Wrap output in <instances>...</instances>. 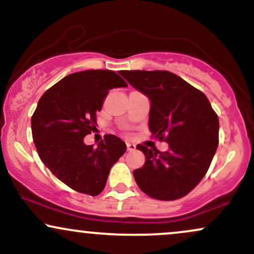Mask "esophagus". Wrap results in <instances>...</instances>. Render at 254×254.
I'll list each match as a JSON object with an SVG mask.
<instances>
[{
	"label": "esophagus",
	"instance_id": "34e87169",
	"mask_svg": "<svg viewBox=\"0 0 254 254\" xmlns=\"http://www.w3.org/2000/svg\"><path fill=\"white\" fill-rule=\"evenodd\" d=\"M127 151L136 150V145L133 143H127Z\"/></svg>",
	"mask_w": 254,
	"mask_h": 254
}]
</instances>
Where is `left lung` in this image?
Listing matches in <instances>:
<instances>
[{"mask_svg": "<svg viewBox=\"0 0 254 254\" xmlns=\"http://www.w3.org/2000/svg\"><path fill=\"white\" fill-rule=\"evenodd\" d=\"M119 74L150 100L151 135L167 151L137 145L145 156L133 171L137 185L155 199L174 200L193 190L210 166L218 145V118L208 98L166 70H122Z\"/></svg>", "mask_w": 254, "mask_h": 254, "instance_id": "8db88e82", "label": "left lung"}]
</instances>
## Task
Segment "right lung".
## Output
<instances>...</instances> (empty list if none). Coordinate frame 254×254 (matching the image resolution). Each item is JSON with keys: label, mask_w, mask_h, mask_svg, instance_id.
Returning <instances> with one entry per match:
<instances>
[{"label": "right lung", "mask_w": 254, "mask_h": 254, "mask_svg": "<svg viewBox=\"0 0 254 254\" xmlns=\"http://www.w3.org/2000/svg\"><path fill=\"white\" fill-rule=\"evenodd\" d=\"M119 87L127 83L112 70L74 72L44 93L32 116V136L40 160L61 182L81 193H100L111 167L127 150L115 135H105L97 148L83 142L95 127L109 90Z\"/></svg>", "instance_id": "obj_1"}]
</instances>
